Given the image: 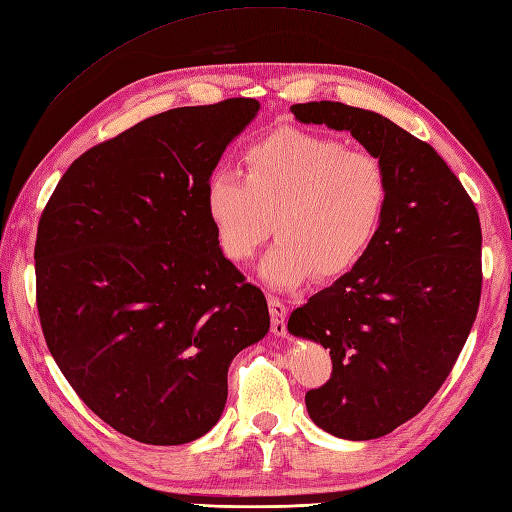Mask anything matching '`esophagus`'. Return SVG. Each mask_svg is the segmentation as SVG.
Masks as SVG:
<instances>
[{
	"label": "esophagus",
	"instance_id": "obj_1",
	"mask_svg": "<svg viewBox=\"0 0 512 512\" xmlns=\"http://www.w3.org/2000/svg\"><path fill=\"white\" fill-rule=\"evenodd\" d=\"M268 307H270V318H272V333L277 337H285L287 335V324H285L287 307L277 296H268Z\"/></svg>",
	"mask_w": 512,
	"mask_h": 512
}]
</instances>
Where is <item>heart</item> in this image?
Wrapping results in <instances>:
<instances>
[{
  "mask_svg": "<svg viewBox=\"0 0 512 512\" xmlns=\"http://www.w3.org/2000/svg\"><path fill=\"white\" fill-rule=\"evenodd\" d=\"M246 175L218 168L205 181V212L220 251L253 259L277 227L281 238L261 261V279L296 287L355 268L374 242L389 203L385 164L342 140L279 129L244 155ZM278 225H273V218Z\"/></svg>",
  "mask_w": 512,
  "mask_h": 512,
  "instance_id": "obj_1",
  "label": "heart"
}]
</instances>
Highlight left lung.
<instances>
[{"label":"left lung","instance_id":"8db88e82","mask_svg":"<svg viewBox=\"0 0 512 512\" xmlns=\"http://www.w3.org/2000/svg\"><path fill=\"white\" fill-rule=\"evenodd\" d=\"M290 110L350 131L389 175L383 225L359 264L287 322L331 350V378L305 396L309 417L339 439H378L424 409L467 342L482 290L480 218L441 155L385 116L339 101Z\"/></svg>","mask_w":512,"mask_h":512}]
</instances>
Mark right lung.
I'll list each match as a JSON object with an SVG mask.
<instances>
[{"label":"right lung","instance_id":"add662e5","mask_svg":"<svg viewBox=\"0 0 512 512\" xmlns=\"http://www.w3.org/2000/svg\"><path fill=\"white\" fill-rule=\"evenodd\" d=\"M257 99L175 108L69 166L36 233V305L60 372L121 435L212 430L227 372L270 329L266 296L222 255L205 181Z\"/></svg>","mask_w":512,"mask_h":512}]
</instances>
